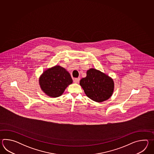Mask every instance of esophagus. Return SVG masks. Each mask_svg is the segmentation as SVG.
Segmentation results:
<instances>
[{"mask_svg":"<svg viewBox=\"0 0 154 154\" xmlns=\"http://www.w3.org/2000/svg\"><path fill=\"white\" fill-rule=\"evenodd\" d=\"M79 81H80V78H78L74 79V82L75 83H79Z\"/></svg>","mask_w":154,"mask_h":154,"instance_id":"esophagus-1","label":"esophagus"}]
</instances>
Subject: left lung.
Returning <instances> with one entry per match:
<instances>
[{"label": "left lung", "instance_id": "left-lung-1", "mask_svg": "<svg viewBox=\"0 0 154 154\" xmlns=\"http://www.w3.org/2000/svg\"><path fill=\"white\" fill-rule=\"evenodd\" d=\"M80 85L88 98L97 102L108 100L114 90L113 79L94 68L87 71L86 76L80 80Z\"/></svg>", "mask_w": 154, "mask_h": 154}]
</instances>
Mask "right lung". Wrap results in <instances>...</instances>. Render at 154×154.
Here are the masks:
<instances>
[{
	"label": "right lung",
	"mask_w": 154,
	"mask_h": 154,
	"mask_svg": "<svg viewBox=\"0 0 154 154\" xmlns=\"http://www.w3.org/2000/svg\"><path fill=\"white\" fill-rule=\"evenodd\" d=\"M72 82L69 72L59 66L46 70L41 76L39 83L46 94L52 97H59Z\"/></svg>",
	"instance_id": "add662e5"
}]
</instances>
